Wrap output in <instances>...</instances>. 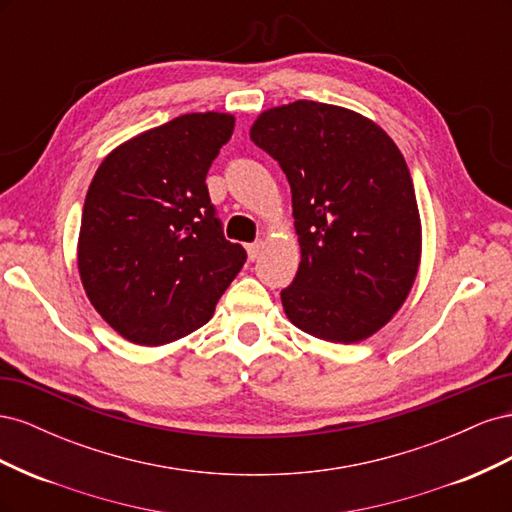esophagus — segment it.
Wrapping results in <instances>:
<instances>
[{
    "instance_id": "esophagus-1",
    "label": "esophagus",
    "mask_w": 512,
    "mask_h": 512,
    "mask_svg": "<svg viewBox=\"0 0 512 512\" xmlns=\"http://www.w3.org/2000/svg\"><path fill=\"white\" fill-rule=\"evenodd\" d=\"M262 245H265L262 241H254V243H247L245 245V250H247V256H250V260H256L260 256Z\"/></svg>"
}]
</instances>
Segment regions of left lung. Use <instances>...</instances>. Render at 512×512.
<instances>
[{
	"label": "left lung",
	"mask_w": 512,
	"mask_h": 512,
	"mask_svg": "<svg viewBox=\"0 0 512 512\" xmlns=\"http://www.w3.org/2000/svg\"><path fill=\"white\" fill-rule=\"evenodd\" d=\"M250 138L282 166L301 262L282 305L294 327L335 344L380 331L421 265L408 164L378 123L297 100L260 113Z\"/></svg>",
	"instance_id": "1"
}]
</instances>
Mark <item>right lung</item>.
<instances>
[{
	"label": "right lung",
	"mask_w": 512,
	"mask_h": 512,
	"mask_svg": "<svg viewBox=\"0 0 512 512\" xmlns=\"http://www.w3.org/2000/svg\"><path fill=\"white\" fill-rule=\"evenodd\" d=\"M235 130L188 113L113 149L87 190L79 273L91 305L132 344L162 346L207 324L247 258L224 239L207 173Z\"/></svg>",
	"instance_id": "right-lung-1"
}]
</instances>
